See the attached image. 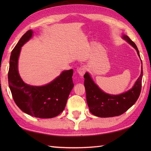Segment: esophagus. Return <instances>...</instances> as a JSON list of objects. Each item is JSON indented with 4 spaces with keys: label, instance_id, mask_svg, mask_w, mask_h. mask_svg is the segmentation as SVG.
Returning a JSON list of instances; mask_svg holds the SVG:
<instances>
[{
    "label": "esophagus",
    "instance_id": "esophagus-1",
    "mask_svg": "<svg viewBox=\"0 0 151 151\" xmlns=\"http://www.w3.org/2000/svg\"><path fill=\"white\" fill-rule=\"evenodd\" d=\"M86 72V66H81L78 70V73L81 76H83Z\"/></svg>",
    "mask_w": 151,
    "mask_h": 151
}]
</instances>
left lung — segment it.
Returning <instances> with one entry per match:
<instances>
[{"label": "left lung", "mask_w": 151, "mask_h": 151, "mask_svg": "<svg viewBox=\"0 0 151 151\" xmlns=\"http://www.w3.org/2000/svg\"><path fill=\"white\" fill-rule=\"evenodd\" d=\"M123 39L126 40L137 50L140 57L139 50L133 41L127 36L123 35ZM143 77V67L139 77L137 78L132 88L127 92L118 95H111L105 93L96 85L86 73L84 76V86L86 92V101L92 114L100 117H110L118 116L124 114L135 104L142 89Z\"/></svg>", "instance_id": "left-lung-1"}]
</instances>
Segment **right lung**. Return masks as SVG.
<instances>
[{
    "label": "right lung",
    "mask_w": 151,
    "mask_h": 151,
    "mask_svg": "<svg viewBox=\"0 0 151 151\" xmlns=\"http://www.w3.org/2000/svg\"><path fill=\"white\" fill-rule=\"evenodd\" d=\"M32 34V30H28L12 51L8 70L9 87L15 104L22 111L36 117L52 118L62 113L65 107L74 86L73 70H64L45 86L25 84L18 73V58L21 47L30 39Z\"/></svg>",
    "instance_id": "right-lung-1"
}]
</instances>
